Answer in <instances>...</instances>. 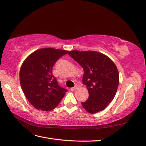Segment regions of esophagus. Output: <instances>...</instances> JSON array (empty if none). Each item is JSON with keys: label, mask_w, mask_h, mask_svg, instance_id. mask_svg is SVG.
Instances as JSON below:
<instances>
[{"label": "esophagus", "mask_w": 146, "mask_h": 146, "mask_svg": "<svg viewBox=\"0 0 146 146\" xmlns=\"http://www.w3.org/2000/svg\"><path fill=\"white\" fill-rule=\"evenodd\" d=\"M78 88V86H74V87H73V88H71V91H74L75 90H76Z\"/></svg>", "instance_id": "esophagus-1"}]
</instances>
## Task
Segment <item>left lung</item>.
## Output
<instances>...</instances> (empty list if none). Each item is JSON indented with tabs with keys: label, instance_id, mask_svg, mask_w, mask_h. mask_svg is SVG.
Returning a JSON list of instances; mask_svg holds the SVG:
<instances>
[{
	"label": "left lung",
	"instance_id": "obj_1",
	"mask_svg": "<svg viewBox=\"0 0 146 146\" xmlns=\"http://www.w3.org/2000/svg\"><path fill=\"white\" fill-rule=\"evenodd\" d=\"M68 55L82 66L83 83L87 87L89 97L82 102L89 113L104 110L115 96L119 85V73L109 57L94 51H71Z\"/></svg>",
	"mask_w": 146,
	"mask_h": 146
}]
</instances>
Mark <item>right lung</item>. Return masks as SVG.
<instances>
[{"instance_id":"1","label":"right lung","mask_w":146,"mask_h":146,"mask_svg":"<svg viewBox=\"0 0 146 146\" xmlns=\"http://www.w3.org/2000/svg\"><path fill=\"white\" fill-rule=\"evenodd\" d=\"M68 51L42 48L32 53L23 62L20 70V81L23 93L36 109L49 111L63 99L66 89L59 86L52 73L53 66Z\"/></svg>"}]
</instances>
